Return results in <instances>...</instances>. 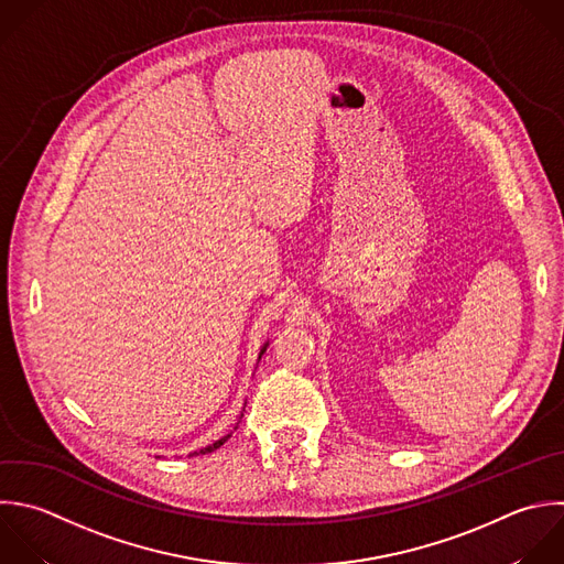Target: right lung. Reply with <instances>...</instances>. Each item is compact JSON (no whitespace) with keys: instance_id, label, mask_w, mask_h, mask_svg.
I'll return each mask as SVG.
<instances>
[{"instance_id":"add662e5","label":"right lung","mask_w":564,"mask_h":564,"mask_svg":"<svg viewBox=\"0 0 564 564\" xmlns=\"http://www.w3.org/2000/svg\"><path fill=\"white\" fill-rule=\"evenodd\" d=\"M267 346H269V344H264V346H262V350H260V357H262V355H264V350H267ZM240 419H242V414H240ZM234 430H236V427H234ZM229 436H231V434H227V436H223V438H218V441H216V443H212V445H207V447H203V449H200V452H192V454H189V456H198V454H207V452H214V449H218V447H220V445H223V443H225V441H227V438H229Z\"/></svg>"}]
</instances>
